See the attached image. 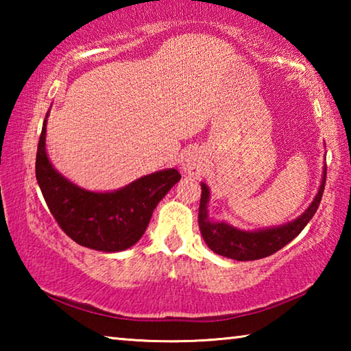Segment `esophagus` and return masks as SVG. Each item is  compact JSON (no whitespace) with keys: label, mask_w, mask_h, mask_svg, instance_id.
Returning <instances> with one entry per match:
<instances>
[{"label":"esophagus","mask_w":351,"mask_h":351,"mask_svg":"<svg viewBox=\"0 0 351 351\" xmlns=\"http://www.w3.org/2000/svg\"><path fill=\"white\" fill-rule=\"evenodd\" d=\"M201 156L198 153H189L186 159H184V171L189 175H197L201 169Z\"/></svg>","instance_id":"34e87169"}]
</instances>
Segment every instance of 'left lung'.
<instances>
[{
  "label": "left lung",
  "mask_w": 351,
  "mask_h": 351,
  "mask_svg": "<svg viewBox=\"0 0 351 351\" xmlns=\"http://www.w3.org/2000/svg\"><path fill=\"white\" fill-rule=\"evenodd\" d=\"M325 178L326 169L324 170L322 186H320L316 198H314L311 206L308 207L305 213H302L295 221L280 226V228L258 230V232H245V230L230 228V226L226 223L210 221L209 217H207L209 189H207V186L203 182L201 184L198 224L204 241L215 254L239 261L265 258L268 257V255L280 251L283 246H287L291 240H294L295 237L304 230L308 221L314 217V213H316L324 195Z\"/></svg>",
  "instance_id": "obj_1"
}]
</instances>
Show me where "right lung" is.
I'll return each mask as SVG.
<instances>
[{
  "mask_svg": "<svg viewBox=\"0 0 351 351\" xmlns=\"http://www.w3.org/2000/svg\"><path fill=\"white\" fill-rule=\"evenodd\" d=\"M46 122L41 128L35 176L57 224L80 246L117 252L144 235L154 207L181 180L175 169L141 178L110 193L88 192L57 173L46 156Z\"/></svg>",
  "mask_w": 351,
  "mask_h": 351,
  "instance_id": "1",
  "label": "right lung"
}]
</instances>
